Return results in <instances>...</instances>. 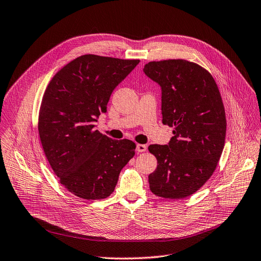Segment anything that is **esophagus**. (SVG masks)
Segmentation results:
<instances>
[{"mask_svg":"<svg viewBox=\"0 0 261 261\" xmlns=\"http://www.w3.org/2000/svg\"><path fill=\"white\" fill-rule=\"evenodd\" d=\"M137 150H138L139 152L147 151V145H144V144H138V145H137Z\"/></svg>","mask_w":261,"mask_h":261,"instance_id":"1","label":"esophagus"}]
</instances>
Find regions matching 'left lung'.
<instances>
[{
    "mask_svg": "<svg viewBox=\"0 0 261 261\" xmlns=\"http://www.w3.org/2000/svg\"><path fill=\"white\" fill-rule=\"evenodd\" d=\"M145 74L161 86L162 122L174 127L167 145H150L158 161L148 176L152 193L179 199L194 194L212 176L226 137V116L212 75L186 60L149 62Z\"/></svg>",
    "mask_w": 261,
    "mask_h": 261,
    "instance_id": "8db88e82",
    "label": "left lung"
}]
</instances>
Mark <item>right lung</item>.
<instances>
[{"label": "right lung", "instance_id": "right-lung-1", "mask_svg": "<svg viewBox=\"0 0 261 261\" xmlns=\"http://www.w3.org/2000/svg\"><path fill=\"white\" fill-rule=\"evenodd\" d=\"M140 60L86 54L68 63L50 81L38 118L42 148L60 182L83 199H103L135 153L130 140L95 130L110 97Z\"/></svg>", "mask_w": 261, "mask_h": 261}]
</instances>
